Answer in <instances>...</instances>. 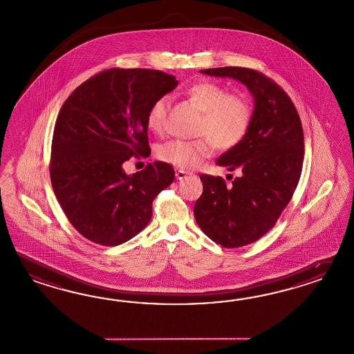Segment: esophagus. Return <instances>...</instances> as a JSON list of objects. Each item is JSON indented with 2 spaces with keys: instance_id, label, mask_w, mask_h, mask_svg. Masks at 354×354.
Segmentation results:
<instances>
[{
  "instance_id": "34e87169",
  "label": "esophagus",
  "mask_w": 354,
  "mask_h": 354,
  "mask_svg": "<svg viewBox=\"0 0 354 354\" xmlns=\"http://www.w3.org/2000/svg\"><path fill=\"white\" fill-rule=\"evenodd\" d=\"M189 174H190V173L185 172V171H177V172H176V178L181 181V180H185Z\"/></svg>"
}]
</instances>
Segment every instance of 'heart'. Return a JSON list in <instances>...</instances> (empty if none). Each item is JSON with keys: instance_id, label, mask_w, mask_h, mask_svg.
Returning a JSON list of instances; mask_svg holds the SVG:
<instances>
[{"instance_id": "heart-1", "label": "heart", "mask_w": 354, "mask_h": 354, "mask_svg": "<svg viewBox=\"0 0 354 354\" xmlns=\"http://www.w3.org/2000/svg\"><path fill=\"white\" fill-rule=\"evenodd\" d=\"M186 95L203 111L198 133L204 137L167 141L159 146L158 156L177 168L192 169L212 155L214 145L226 150L243 140L252 120V105L244 96L230 95L225 87L213 82L196 83ZM169 104V99L163 96L147 111V126L155 133H162L165 128Z\"/></svg>"}]
</instances>
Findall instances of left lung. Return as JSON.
Wrapping results in <instances>:
<instances>
[{"instance_id": "obj_1", "label": "left lung", "mask_w": 354, "mask_h": 354, "mask_svg": "<svg viewBox=\"0 0 354 354\" xmlns=\"http://www.w3.org/2000/svg\"><path fill=\"white\" fill-rule=\"evenodd\" d=\"M200 73L241 82L254 99L243 140L216 162L240 176L227 186L221 177L201 174L203 194L194 207L196 223L209 239L239 248L267 234L289 204L303 167V128L290 97L262 73L240 66Z\"/></svg>"}]
</instances>
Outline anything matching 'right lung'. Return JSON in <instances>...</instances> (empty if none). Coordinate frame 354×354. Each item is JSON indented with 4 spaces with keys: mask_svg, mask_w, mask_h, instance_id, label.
Segmentation results:
<instances>
[{
    "mask_svg": "<svg viewBox=\"0 0 354 354\" xmlns=\"http://www.w3.org/2000/svg\"><path fill=\"white\" fill-rule=\"evenodd\" d=\"M178 84L153 69L113 68L83 82L65 100L54 128L50 176L74 228L93 243L123 244L153 216V200L174 180L172 165L127 174L132 155H149L147 111Z\"/></svg>",
    "mask_w": 354,
    "mask_h": 354,
    "instance_id": "obj_1",
    "label": "right lung"
}]
</instances>
